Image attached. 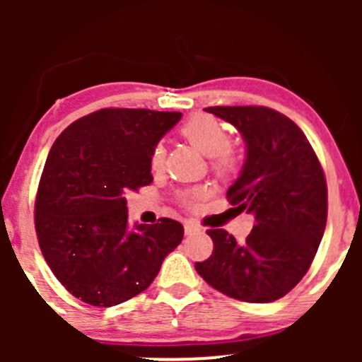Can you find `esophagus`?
<instances>
[{
  "label": "esophagus",
  "mask_w": 362,
  "mask_h": 362,
  "mask_svg": "<svg viewBox=\"0 0 362 362\" xmlns=\"http://www.w3.org/2000/svg\"><path fill=\"white\" fill-rule=\"evenodd\" d=\"M184 230H185V235L190 236V235H195V233H201L202 228L197 226L195 223H185L184 224Z\"/></svg>",
  "instance_id": "34e87169"
}]
</instances>
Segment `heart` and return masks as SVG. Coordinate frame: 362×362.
I'll use <instances>...</instances> for the list:
<instances>
[{
  "label": "heart",
  "mask_w": 362,
  "mask_h": 362,
  "mask_svg": "<svg viewBox=\"0 0 362 362\" xmlns=\"http://www.w3.org/2000/svg\"><path fill=\"white\" fill-rule=\"evenodd\" d=\"M180 134L189 141L195 149L202 153V155L211 158V168L219 177H228L235 172L236 160L235 156L228 151L230 146V132L224 127L223 122L213 117L209 114H197L190 117L182 126ZM165 148L163 144H156L151 153V167L160 168L163 165ZM202 194L199 190H189L180 195L182 204L187 207H195L201 201Z\"/></svg>",
  "instance_id": "heart-1"
}]
</instances>
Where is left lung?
<instances>
[{
    "mask_svg": "<svg viewBox=\"0 0 362 362\" xmlns=\"http://www.w3.org/2000/svg\"><path fill=\"white\" fill-rule=\"evenodd\" d=\"M238 129L245 163L228 199L255 216L243 243L207 230L213 255L195 271L214 289L247 303H271L308 272L327 224V182L305 132L267 107H207Z\"/></svg>",
    "mask_w": 362,
    "mask_h": 362,
    "instance_id": "left-lung-1",
    "label": "left lung"
}]
</instances>
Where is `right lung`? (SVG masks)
Returning <instances> with one entry per match:
<instances>
[{"mask_svg": "<svg viewBox=\"0 0 362 362\" xmlns=\"http://www.w3.org/2000/svg\"><path fill=\"white\" fill-rule=\"evenodd\" d=\"M180 112L102 109L54 141L35 201V231L54 276L73 296L115 306L143 293L184 238L161 218L129 230L126 195L149 185L151 153Z\"/></svg>", "mask_w": 362, "mask_h": 362, "instance_id": "add662e5", "label": "right lung"}]
</instances>
